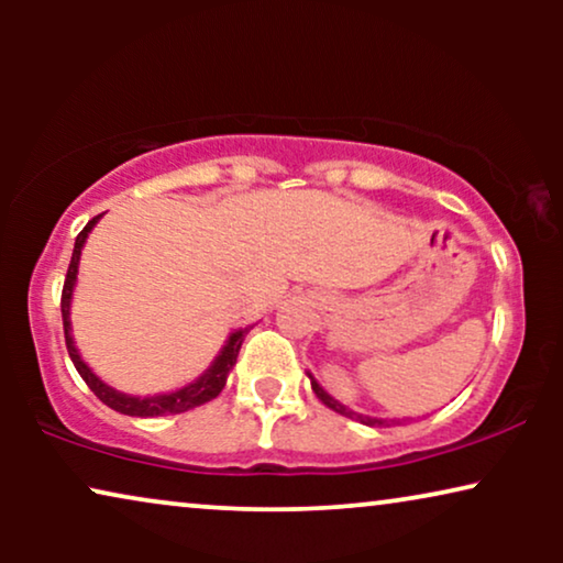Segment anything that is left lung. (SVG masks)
Returning a JSON list of instances; mask_svg holds the SVG:
<instances>
[{"label": "left lung", "mask_w": 563, "mask_h": 563, "mask_svg": "<svg viewBox=\"0 0 563 563\" xmlns=\"http://www.w3.org/2000/svg\"><path fill=\"white\" fill-rule=\"evenodd\" d=\"M307 376H310V384H312V391H314V395H318L320 402H322V405H328L330 410L341 412V415H345V418H351V420H358V422H364V426H372V428H389L391 422H395V420H384V418H372V415H361V412H353L351 407H345V405L338 402L335 397H330L328 391L320 387L318 379H314V376H312L310 372H307Z\"/></svg>", "instance_id": "left-lung-1"}]
</instances>
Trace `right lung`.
Returning <instances> with one entry per match:
<instances>
[{
    "label": "right lung",
    "mask_w": 563,
    "mask_h": 563,
    "mask_svg": "<svg viewBox=\"0 0 563 563\" xmlns=\"http://www.w3.org/2000/svg\"><path fill=\"white\" fill-rule=\"evenodd\" d=\"M102 214L91 218L87 222V228L76 235L74 243V253H71V264H68L66 272V282H64V295H60V314H64V333H66V349L68 356H71L76 372L81 374V379L87 382V387L95 391V395L102 399L107 407L118 410L122 415H130V418H158V415H179L187 410H195V407L210 402L222 391L228 382V374L233 372L235 361H238V351H241L243 338L251 328H241L235 333L228 335L225 345H222L218 356L210 366H207L205 374H199L195 382H189L187 387L166 391V395H153V397H135V395H125V391H118L110 384H104L99 376L91 372L87 366V361L79 356V349L74 345V335H71V299H74V287H76V274H79V258H81V249L87 243V238L95 225L99 222Z\"/></svg>",
    "instance_id": "add662e5"
}]
</instances>
